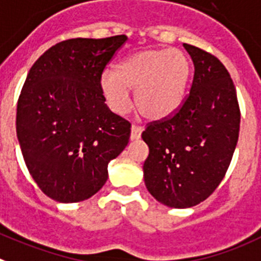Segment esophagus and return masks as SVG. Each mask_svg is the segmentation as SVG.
I'll return each mask as SVG.
<instances>
[{
  "mask_svg": "<svg viewBox=\"0 0 261 261\" xmlns=\"http://www.w3.org/2000/svg\"><path fill=\"white\" fill-rule=\"evenodd\" d=\"M142 131L143 128L140 127V126H136V125H133L131 126V140H136V139H139L140 136H142Z\"/></svg>",
  "mask_w": 261,
  "mask_h": 261,
  "instance_id": "obj_1",
  "label": "esophagus"
}]
</instances>
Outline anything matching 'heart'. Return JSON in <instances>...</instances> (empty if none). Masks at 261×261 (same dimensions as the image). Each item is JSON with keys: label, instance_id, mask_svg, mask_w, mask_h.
<instances>
[{"label": "heart", "instance_id": "obj_1", "mask_svg": "<svg viewBox=\"0 0 261 261\" xmlns=\"http://www.w3.org/2000/svg\"><path fill=\"white\" fill-rule=\"evenodd\" d=\"M191 74V61L180 49L149 48L125 58L101 74L100 87L110 109L125 113L128 90H135L136 109L149 119H163L180 107Z\"/></svg>", "mask_w": 261, "mask_h": 261}]
</instances>
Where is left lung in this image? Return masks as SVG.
<instances>
[{
	"instance_id": "8db88e82",
	"label": "left lung",
	"mask_w": 261,
	"mask_h": 261,
	"mask_svg": "<svg viewBox=\"0 0 261 261\" xmlns=\"http://www.w3.org/2000/svg\"><path fill=\"white\" fill-rule=\"evenodd\" d=\"M195 72L191 90L173 116L148 123L144 182L157 201L190 208L224 179L239 135L241 112L233 81L215 56L183 44Z\"/></svg>"
}]
</instances>
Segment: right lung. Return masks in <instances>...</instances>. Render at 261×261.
<instances>
[{
	"label": "right lung",
	"mask_w": 261,
	"mask_h": 261,
	"mask_svg": "<svg viewBox=\"0 0 261 261\" xmlns=\"http://www.w3.org/2000/svg\"><path fill=\"white\" fill-rule=\"evenodd\" d=\"M126 35L70 39L44 53L27 75L16 136L30 174L60 203L86 200L108 179V164L127 145L131 123L105 104L100 78Z\"/></svg>",
	"instance_id": "add662e5"
}]
</instances>
